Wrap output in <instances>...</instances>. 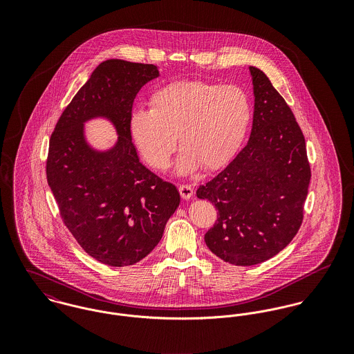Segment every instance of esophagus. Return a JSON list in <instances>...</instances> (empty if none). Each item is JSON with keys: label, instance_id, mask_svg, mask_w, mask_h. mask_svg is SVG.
Listing matches in <instances>:
<instances>
[{"label": "esophagus", "instance_id": "34e87169", "mask_svg": "<svg viewBox=\"0 0 354 354\" xmlns=\"http://www.w3.org/2000/svg\"><path fill=\"white\" fill-rule=\"evenodd\" d=\"M178 191H180L181 198L185 199V201H188V199H191V198L194 196V188H192L191 185H188V184L180 185V187H178Z\"/></svg>", "mask_w": 354, "mask_h": 354}]
</instances>
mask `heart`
Returning <instances> with one entry per match:
<instances>
[{
  "mask_svg": "<svg viewBox=\"0 0 354 354\" xmlns=\"http://www.w3.org/2000/svg\"><path fill=\"white\" fill-rule=\"evenodd\" d=\"M150 106L151 110L131 113V139L152 169L163 170L176 150L177 135L183 146L176 162L180 174L226 165L241 146L252 114L241 87L203 80L165 84L152 94Z\"/></svg>",
  "mask_w": 354,
  "mask_h": 354,
  "instance_id": "obj_1",
  "label": "heart"
}]
</instances>
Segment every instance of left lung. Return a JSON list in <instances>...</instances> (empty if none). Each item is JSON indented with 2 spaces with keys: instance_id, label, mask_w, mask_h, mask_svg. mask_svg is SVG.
<instances>
[{
  "instance_id": "1",
  "label": "left lung",
  "mask_w": 354,
  "mask_h": 354,
  "mask_svg": "<svg viewBox=\"0 0 354 354\" xmlns=\"http://www.w3.org/2000/svg\"><path fill=\"white\" fill-rule=\"evenodd\" d=\"M252 76V131L247 146L196 191L215 204L218 219L205 233L209 251L234 266H253L281 252L297 234L310 167L303 132L268 77Z\"/></svg>"
}]
</instances>
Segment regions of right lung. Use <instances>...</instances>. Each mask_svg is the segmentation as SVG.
<instances>
[{
	"instance_id": "1",
	"label": "right lung",
	"mask_w": 354,
	"mask_h": 354,
	"mask_svg": "<svg viewBox=\"0 0 354 354\" xmlns=\"http://www.w3.org/2000/svg\"><path fill=\"white\" fill-rule=\"evenodd\" d=\"M159 76L152 64L107 59L62 111L49 143L48 184L79 245L113 267L145 259L180 204L177 188L139 159L129 115L140 88ZM104 118L119 135L106 151L85 138L87 120Z\"/></svg>"
}]
</instances>
